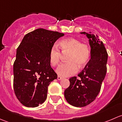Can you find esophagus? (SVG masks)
I'll return each mask as SVG.
<instances>
[{
	"label": "esophagus",
	"instance_id": "esophagus-1",
	"mask_svg": "<svg viewBox=\"0 0 122 122\" xmlns=\"http://www.w3.org/2000/svg\"><path fill=\"white\" fill-rule=\"evenodd\" d=\"M57 79L58 80H62V77H60V76H58Z\"/></svg>",
	"mask_w": 122,
	"mask_h": 122
}]
</instances>
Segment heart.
<instances>
[{
	"label": "heart",
	"mask_w": 122,
	"mask_h": 122,
	"mask_svg": "<svg viewBox=\"0 0 122 122\" xmlns=\"http://www.w3.org/2000/svg\"><path fill=\"white\" fill-rule=\"evenodd\" d=\"M59 47L62 53L68 52L67 62L59 66L56 72L62 77H69L76 74L80 68L84 67L90 58V50L88 45L75 38L70 37L62 39L58 43ZM61 53L56 46L51 48L48 53V60L52 67L57 66L60 62Z\"/></svg>",
	"instance_id": "1"
}]
</instances>
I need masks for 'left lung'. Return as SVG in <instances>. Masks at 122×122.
<instances>
[{"label":"left lung","instance_id":"left-lung-1","mask_svg":"<svg viewBox=\"0 0 122 122\" xmlns=\"http://www.w3.org/2000/svg\"><path fill=\"white\" fill-rule=\"evenodd\" d=\"M88 38L91 58L77 77L70 78V86L65 90L64 96L73 106L84 107L93 102L99 94L107 71L108 54L103 42L92 32H81Z\"/></svg>","mask_w":122,"mask_h":122}]
</instances>
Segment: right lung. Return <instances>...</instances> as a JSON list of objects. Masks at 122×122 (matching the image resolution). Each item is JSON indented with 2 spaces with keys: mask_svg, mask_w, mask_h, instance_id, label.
<instances>
[{
  "mask_svg": "<svg viewBox=\"0 0 122 122\" xmlns=\"http://www.w3.org/2000/svg\"><path fill=\"white\" fill-rule=\"evenodd\" d=\"M64 35L39 28L25 35L17 48L13 88L17 99L25 106L37 107L47 97L48 87L57 78L49 62V51Z\"/></svg>",
  "mask_w": 122,
  "mask_h": 122,
  "instance_id": "1",
  "label": "right lung"
}]
</instances>
